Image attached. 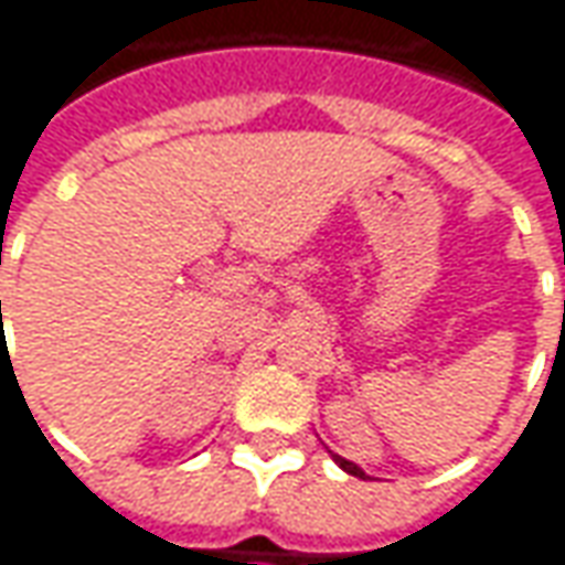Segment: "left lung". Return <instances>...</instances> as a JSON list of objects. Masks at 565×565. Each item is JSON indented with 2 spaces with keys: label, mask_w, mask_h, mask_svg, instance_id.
Returning <instances> with one entry per match:
<instances>
[{
  "label": "left lung",
  "mask_w": 565,
  "mask_h": 565,
  "mask_svg": "<svg viewBox=\"0 0 565 565\" xmlns=\"http://www.w3.org/2000/svg\"><path fill=\"white\" fill-rule=\"evenodd\" d=\"M334 462L341 466L343 472H350V476H356V478H365V472H362L356 462H350V459H343V457H334Z\"/></svg>",
  "instance_id": "1"
}]
</instances>
